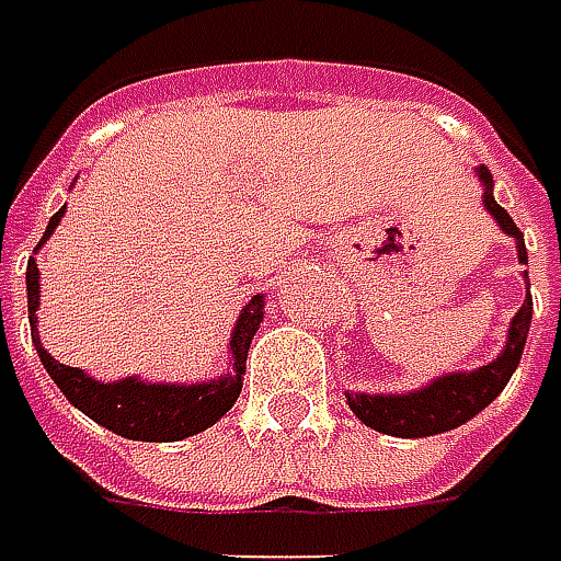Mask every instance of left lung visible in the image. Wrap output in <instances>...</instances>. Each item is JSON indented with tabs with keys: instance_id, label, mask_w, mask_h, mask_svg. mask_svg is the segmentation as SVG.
Wrapping results in <instances>:
<instances>
[{
	"instance_id": "8db88e82",
	"label": "left lung",
	"mask_w": 561,
	"mask_h": 561,
	"mask_svg": "<svg viewBox=\"0 0 561 561\" xmlns=\"http://www.w3.org/2000/svg\"><path fill=\"white\" fill-rule=\"evenodd\" d=\"M480 180L486 183L483 192V202L490 214L499 220V227L505 233L518 239V262L527 265V249H524V239H520L518 224L508 217V210L502 205H495L492 198V173L486 167H480ZM530 316H534V299L527 290V299L518 309L512 331H508V344L505 351L499 353V359H492L490 366L477 369V373H458V376H445L433 381L430 388L423 391H413L404 398H381V394H347V404L351 410L366 423L373 426L376 433L398 435V438H426V435H438L455 430L467 423L470 416H477L483 407H490L502 388L508 385L512 373L518 369L520 353L527 344V331H530Z\"/></svg>"
}]
</instances>
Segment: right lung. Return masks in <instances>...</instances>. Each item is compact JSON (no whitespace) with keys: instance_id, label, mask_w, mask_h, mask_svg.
<instances>
[{"instance_id":"right-lung-1","label":"right lung","mask_w":561,"mask_h":561,"mask_svg":"<svg viewBox=\"0 0 561 561\" xmlns=\"http://www.w3.org/2000/svg\"><path fill=\"white\" fill-rule=\"evenodd\" d=\"M62 210H56L49 217V227L43 239L49 237L59 224ZM37 296H41V284H37V262H27V316H31V337L37 344L43 366L59 385V391L69 398L71 404L81 413H88L94 423L106 426L110 433L123 435V438H135V442H180L185 435L202 433L210 423H217L230 407L237 404L239 388H242V373H245V353L255 337V328L262 322V296H252L245 312L239 316L230 351L237 356V378H220L210 385H148L138 378H123V381H94L81 369L66 366L59 359H53L49 353L41 347L37 337Z\"/></svg>"}]
</instances>
